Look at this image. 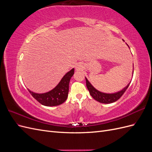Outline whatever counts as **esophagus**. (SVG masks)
Masks as SVG:
<instances>
[{
  "label": "esophagus",
  "instance_id": "esophagus-1",
  "mask_svg": "<svg viewBox=\"0 0 152 152\" xmlns=\"http://www.w3.org/2000/svg\"><path fill=\"white\" fill-rule=\"evenodd\" d=\"M84 68V66L81 63H78V64H77L76 66H75V68H76V70H82V68Z\"/></svg>",
  "mask_w": 152,
  "mask_h": 152
}]
</instances>
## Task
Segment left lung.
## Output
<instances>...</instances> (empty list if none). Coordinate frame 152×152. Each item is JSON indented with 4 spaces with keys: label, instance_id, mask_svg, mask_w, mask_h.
Here are the masks:
<instances>
[{
    "label": "left lung",
    "instance_id": "8db88e82",
    "mask_svg": "<svg viewBox=\"0 0 152 152\" xmlns=\"http://www.w3.org/2000/svg\"><path fill=\"white\" fill-rule=\"evenodd\" d=\"M123 41L124 40H123ZM127 45L129 47V45L127 44ZM133 68H134V65H133ZM132 75H133V71H132ZM86 80L87 88L89 90V93L92 97L96 101H98V102L104 103V104L112 103L118 100L124 93V92L127 90V89L128 88V87L129 86L131 82L130 81L129 83L125 87H124V88H123L121 91H118L117 92H115V93H103V92H101L98 89H96L95 87L91 84V82L88 80V79H87L86 77Z\"/></svg>",
    "mask_w": 152,
    "mask_h": 152
}]
</instances>
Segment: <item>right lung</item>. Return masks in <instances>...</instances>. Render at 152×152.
<instances>
[{"label":"right lung","mask_w":152,"mask_h":152,"mask_svg":"<svg viewBox=\"0 0 152 152\" xmlns=\"http://www.w3.org/2000/svg\"><path fill=\"white\" fill-rule=\"evenodd\" d=\"M74 68L68 72L63 77L58 85L48 92L37 93L28 89L32 96L42 104L46 107H54L63 103L66 100L69 91V83L74 74Z\"/></svg>","instance_id":"1"}]
</instances>
